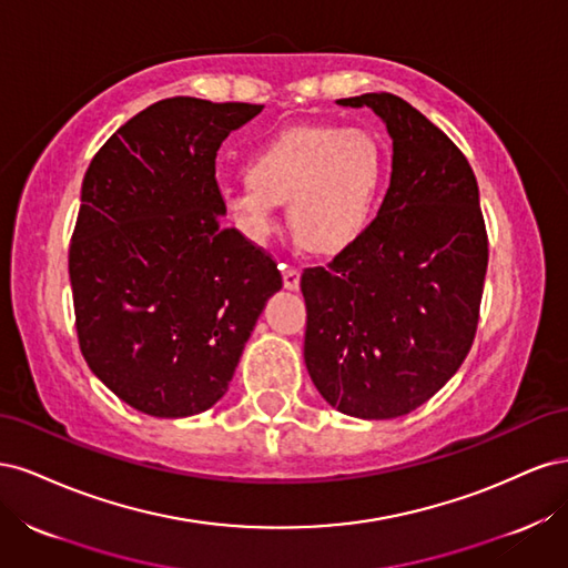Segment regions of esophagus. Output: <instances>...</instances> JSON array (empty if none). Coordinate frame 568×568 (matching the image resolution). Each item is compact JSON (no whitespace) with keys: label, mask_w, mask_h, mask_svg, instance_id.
Here are the masks:
<instances>
[{"label":"esophagus","mask_w":568,"mask_h":568,"mask_svg":"<svg viewBox=\"0 0 568 568\" xmlns=\"http://www.w3.org/2000/svg\"><path fill=\"white\" fill-rule=\"evenodd\" d=\"M284 286L286 288H291V291H296L298 286H301V272L296 270V267H286L284 265Z\"/></svg>","instance_id":"esophagus-1"}]
</instances>
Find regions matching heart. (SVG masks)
<instances>
[{
	"label": "heart",
	"mask_w": 568,
	"mask_h": 568,
	"mask_svg": "<svg viewBox=\"0 0 568 568\" xmlns=\"http://www.w3.org/2000/svg\"><path fill=\"white\" fill-rule=\"evenodd\" d=\"M384 182V153L357 128H298L257 149L246 184L222 194V211L251 244L280 232L286 206L296 242L315 255H338L363 239Z\"/></svg>",
	"instance_id": "obj_1"
}]
</instances>
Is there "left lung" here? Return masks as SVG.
<instances>
[{
    "label": "left lung",
    "mask_w": 568,
    "mask_h": 568,
    "mask_svg": "<svg viewBox=\"0 0 568 568\" xmlns=\"http://www.w3.org/2000/svg\"><path fill=\"white\" fill-rule=\"evenodd\" d=\"M369 106L393 140L379 215L326 267H305V367L343 415L395 419L438 393L467 357L488 267L478 184L448 134L405 99Z\"/></svg>",
    "instance_id": "obj_1"
}]
</instances>
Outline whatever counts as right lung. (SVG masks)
<instances>
[{"label": "right lung", "mask_w": 568, "mask_h": 568, "mask_svg": "<svg viewBox=\"0 0 568 568\" xmlns=\"http://www.w3.org/2000/svg\"><path fill=\"white\" fill-rule=\"evenodd\" d=\"M261 111L156 101L84 173L68 251L78 343L99 379L144 415L213 407L282 288L274 257L220 220L217 149Z\"/></svg>", "instance_id": "obj_1"}]
</instances>
